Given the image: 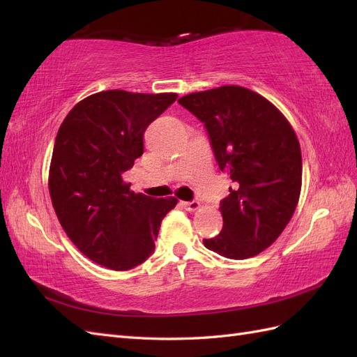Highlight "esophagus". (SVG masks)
Listing matches in <instances>:
<instances>
[{"label": "esophagus", "instance_id": "34e87169", "mask_svg": "<svg viewBox=\"0 0 357 357\" xmlns=\"http://www.w3.org/2000/svg\"><path fill=\"white\" fill-rule=\"evenodd\" d=\"M183 204V207L185 208V210H188V211H195V210H198L199 208V202L198 201H184V202H181Z\"/></svg>", "mask_w": 357, "mask_h": 357}]
</instances>
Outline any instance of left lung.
<instances>
[{
	"instance_id": "obj_1",
	"label": "left lung",
	"mask_w": 357,
	"mask_h": 357,
	"mask_svg": "<svg viewBox=\"0 0 357 357\" xmlns=\"http://www.w3.org/2000/svg\"><path fill=\"white\" fill-rule=\"evenodd\" d=\"M178 102L206 127L219 169L233 181L221 201L222 230L204 245L229 259L259 255L298 206L302 156L296 133L270 101L239 86L190 93Z\"/></svg>"
}]
</instances>
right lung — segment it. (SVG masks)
Segmentation results:
<instances>
[{
  "label": "right lung",
  "instance_id": "add662e5",
  "mask_svg": "<svg viewBox=\"0 0 357 357\" xmlns=\"http://www.w3.org/2000/svg\"><path fill=\"white\" fill-rule=\"evenodd\" d=\"M176 93L107 90L78 102L59 127L49 174L55 213L90 261L130 270L155 252L164 216L176 198L130 190L123 173L144 153V132Z\"/></svg>",
  "mask_w": 357,
  "mask_h": 357
}]
</instances>
